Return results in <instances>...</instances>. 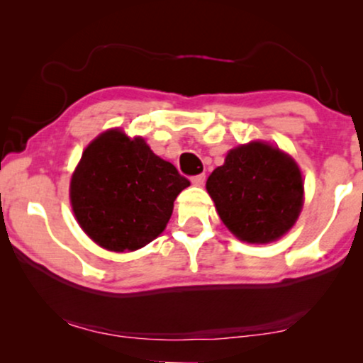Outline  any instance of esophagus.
<instances>
[{
  "label": "esophagus",
  "mask_w": 363,
  "mask_h": 363,
  "mask_svg": "<svg viewBox=\"0 0 363 363\" xmlns=\"http://www.w3.org/2000/svg\"><path fill=\"white\" fill-rule=\"evenodd\" d=\"M205 180H206V175H205V173H200V175H195V177L191 178L193 185H196V186H201L203 183H205Z\"/></svg>",
  "instance_id": "34e87169"
}]
</instances>
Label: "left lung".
<instances>
[{"label":"left lung","mask_w":363,"mask_h":363,"mask_svg":"<svg viewBox=\"0 0 363 363\" xmlns=\"http://www.w3.org/2000/svg\"><path fill=\"white\" fill-rule=\"evenodd\" d=\"M206 190L216 211L241 241L264 245L294 226L304 203V183L297 163L264 142L228 152L208 177Z\"/></svg>","instance_id":"1"}]
</instances>
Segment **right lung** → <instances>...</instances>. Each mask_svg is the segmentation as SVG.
I'll list each match as a JSON object with an SVG mask.
<instances>
[{
  "label": "right lung",
  "mask_w": 363,
  "mask_h": 363,
  "mask_svg": "<svg viewBox=\"0 0 363 363\" xmlns=\"http://www.w3.org/2000/svg\"><path fill=\"white\" fill-rule=\"evenodd\" d=\"M188 185L142 137L112 128L84 150L71 178V205L84 233L99 246L135 251L165 230L173 201Z\"/></svg>",
  "instance_id": "add662e5"
}]
</instances>
